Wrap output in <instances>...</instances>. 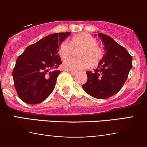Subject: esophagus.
<instances>
[{"instance_id": "esophagus-1", "label": "esophagus", "mask_w": 147, "mask_h": 147, "mask_svg": "<svg viewBox=\"0 0 147 147\" xmlns=\"http://www.w3.org/2000/svg\"><path fill=\"white\" fill-rule=\"evenodd\" d=\"M69 72L71 74V75H77V72H73V71H69Z\"/></svg>"}]
</instances>
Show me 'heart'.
<instances>
[{
  "label": "heart",
  "instance_id": "b5f03b06",
  "mask_svg": "<svg viewBox=\"0 0 147 147\" xmlns=\"http://www.w3.org/2000/svg\"><path fill=\"white\" fill-rule=\"evenodd\" d=\"M79 49L78 59L65 60L63 67L67 70L78 71L95 65L100 63L103 57L104 53L97 45V40L87 32H80L72 37L69 40L63 41L58 47V54L63 60H66L71 55L73 48Z\"/></svg>",
  "mask_w": 147,
  "mask_h": 147
}]
</instances>
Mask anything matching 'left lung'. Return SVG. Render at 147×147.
I'll return each instance as SVG.
<instances>
[{
	"mask_svg": "<svg viewBox=\"0 0 147 147\" xmlns=\"http://www.w3.org/2000/svg\"><path fill=\"white\" fill-rule=\"evenodd\" d=\"M105 55L94 72L87 71V81L82 85L86 92L97 99L116 94L123 87L132 67V57L127 50L109 35L99 33Z\"/></svg>",
	"mask_w": 147,
	"mask_h": 147,
	"instance_id": "8db88e82",
	"label": "left lung"
}]
</instances>
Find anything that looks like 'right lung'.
<instances>
[{
  "label": "right lung",
  "instance_id": "1",
  "mask_svg": "<svg viewBox=\"0 0 147 147\" xmlns=\"http://www.w3.org/2000/svg\"><path fill=\"white\" fill-rule=\"evenodd\" d=\"M70 32L53 33L26 47L13 70L19 98L27 104L43 102L53 91L62 64L58 47Z\"/></svg>",
  "mask_w": 147,
  "mask_h": 147
}]
</instances>
